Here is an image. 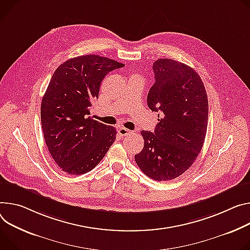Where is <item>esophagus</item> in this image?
I'll return each instance as SVG.
<instances>
[{
	"label": "esophagus",
	"instance_id": "obj_1",
	"mask_svg": "<svg viewBox=\"0 0 250 250\" xmlns=\"http://www.w3.org/2000/svg\"><path fill=\"white\" fill-rule=\"evenodd\" d=\"M119 134L122 135V137H125V135H130L132 134V131L125 128V127H120L119 128Z\"/></svg>",
	"mask_w": 250,
	"mask_h": 250
}]
</instances>
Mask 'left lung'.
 Wrapping results in <instances>:
<instances>
[{
	"instance_id": "left-lung-1",
	"label": "left lung",
	"mask_w": 250,
	"mask_h": 250,
	"mask_svg": "<svg viewBox=\"0 0 250 250\" xmlns=\"http://www.w3.org/2000/svg\"><path fill=\"white\" fill-rule=\"evenodd\" d=\"M155 83L147 105L160 111L153 132L143 130V150L134 155L142 171L157 180H171L194 163L206 139L208 100L198 74L186 63L160 59L153 62Z\"/></svg>"
}]
</instances>
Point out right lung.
Wrapping results in <instances>:
<instances>
[{"label": "right lung", "mask_w": 250, "mask_h": 250, "mask_svg": "<svg viewBox=\"0 0 250 250\" xmlns=\"http://www.w3.org/2000/svg\"><path fill=\"white\" fill-rule=\"evenodd\" d=\"M125 66L97 55L62 62L55 71L41 104L43 138L56 164L79 175L95 168L116 141L117 130L90 117L104 78Z\"/></svg>", "instance_id": "add662e5"}]
</instances>
